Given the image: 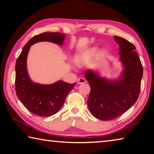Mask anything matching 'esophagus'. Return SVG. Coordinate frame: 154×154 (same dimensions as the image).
I'll return each instance as SVG.
<instances>
[{"instance_id":"1","label":"esophagus","mask_w":154,"mask_h":154,"mask_svg":"<svg viewBox=\"0 0 154 154\" xmlns=\"http://www.w3.org/2000/svg\"><path fill=\"white\" fill-rule=\"evenodd\" d=\"M86 83V80H85L84 78L83 77H79V79H77V83L78 84H82V83Z\"/></svg>"}]
</instances>
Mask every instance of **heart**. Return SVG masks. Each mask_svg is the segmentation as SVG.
<instances>
[{
  "label": "heart",
  "instance_id": "1",
  "mask_svg": "<svg viewBox=\"0 0 154 154\" xmlns=\"http://www.w3.org/2000/svg\"><path fill=\"white\" fill-rule=\"evenodd\" d=\"M98 51V46H93L90 48L88 50L85 52V54H82V55H78L75 58V62L77 65H80L83 63V60L85 58H90L94 56L97 52Z\"/></svg>",
  "mask_w": 154,
  "mask_h": 154
}]
</instances>
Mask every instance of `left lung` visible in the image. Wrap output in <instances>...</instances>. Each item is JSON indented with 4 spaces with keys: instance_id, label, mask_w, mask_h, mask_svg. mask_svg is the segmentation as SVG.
Segmentation results:
<instances>
[{
    "instance_id": "obj_1",
    "label": "left lung",
    "mask_w": 154,
    "mask_h": 154,
    "mask_svg": "<svg viewBox=\"0 0 154 154\" xmlns=\"http://www.w3.org/2000/svg\"><path fill=\"white\" fill-rule=\"evenodd\" d=\"M114 39L119 46V60L123 69L118 78L103 77L92 69L85 72L91 88L88 108L93 116L103 121L118 118L134 105L143 77V66L134 45L118 36Z\"/></svg>"
}]
</instances>
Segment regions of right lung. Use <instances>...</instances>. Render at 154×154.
<instances>
[{"label":"right lung","instance_id":"add662e5","mask_svg":"<svg viewBox=\"0 0 154 154\" xmlns=\"http://www.w3.org/2000/svg\"><path fill=\"white\" fill-rule=\"evenodd\" d=\"M66 35L62 32H43L33 36L24 45L15 64V91L19 100L31 113L41 117L56 114L76 83L59 80L51 84H41L30 79L27 69V57L30 46L48 41L62 46Z\"/></svg>","mask_w":154,"mask_h":154}]
</instances>
